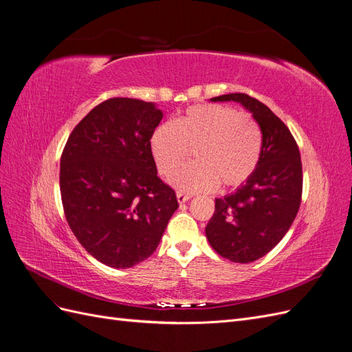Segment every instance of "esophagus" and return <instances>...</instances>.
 <instances>
[{
  "label": "esophagus",
  "mask_w": 352,
  "mask_h": 352,
  "mask_svg": "<svg viewBox=\"0 0 352 352\" xmlns=\"http://www.w3.org/2000/svg\"><path fill=\"white\" fill-rule=\"evenodd\" d=\"M176 198H177V201H179V204H184V202H186V201L190 199V195L180 192V190H179V192L176 194Z\"/></svg>",
  "instance_id": "obj_1"
}]
</instances>
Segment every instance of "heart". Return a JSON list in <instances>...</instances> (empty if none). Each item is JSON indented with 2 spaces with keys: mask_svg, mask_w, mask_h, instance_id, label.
<instances>
[{
  "mask_svg": "<svg viewBox=\"0 0 352 352\" xmlns=\"http://www.w3.org/2000/svg\"><path fill=\"white\" fill-rule=\"evenodd\" d=\"M194 150L197 163L172 177L185 192L236 188L247 182L258 164L261 132L248 114L228 105L202 104L189 107L175 123L157 126L150 136V151L160 175L170 176Z\"/></svg>",
  "mask_w": 352,
  "mask_h": 352,
  "instance_id": "heart-1",
  "label": "heart"
}]
</instances>
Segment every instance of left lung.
<instances>
[{"label":"left lung","mask_w":352,"mask_h":352,"mask_svg":"<svg viewBox=\"0 0 352 352\" xmlns=\"http://www.w3.org/2000/svg\"><path fill=\"white\" fill-rule=\"evenodd\" d=\"M212 102L235 101L248 110L263 135L254 173L235 192L216 198L206 235L223 258L251 263L264 257L289 230L301 204L302 164L286 124L267 105L247 94H228Z\"/></svg>","instance_id":"8db88e82"}]
</instances>
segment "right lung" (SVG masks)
Listing matches in <instances>:
<instances>
[{
  "instance_id": "add662e5",
  "label": "right lung",
  "mask_w": 352,
  "mask_h": 352,
  "mask_svg": "<svg viewBox=\"0 0 352 352\" xmlns=\"http://www.w3.org/2000/svg\"><path fill=\"white\" fill-rule=\"evenodd\" d=\"M162 119L153 102L110 98L83 117L63 150L67 223L82 247L109 267H133L150 257L179 207L150 151Z\"/></svg>"
}]
</instances>
